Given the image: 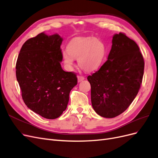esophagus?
Segmentation results:
<instances>
[{
  "instance_id": "34e87169",
  "label": "esophagus",
  "mask_w": 158,
  "mask_h": 158,
  "mask_svg": "<svg viewBox=\"0 0 158 158\" xmlns=\"http://www.w3.org/2000/svg\"><path fill=\"white\" fill-rule=\"evenodd\" d=\"M78 82H82V80H84L85 78H84V77H83V76H78Z\"/></svg>"
}]
</instances>
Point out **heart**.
Returning a JSON list of instances; mask_svg holds the SVG:
<instances>
[{"label":"heart","mask_w":158,"mask_h":158,"mask_svg":"<svg viewBox=\"0 0 158 158\" xmlns=\"http://www.w3.org/2000/svg\"><path fill=\"white\" fill-rule=\"evenodd\" d=\"M107 52L104 43L92 37H74L67 45V49L62 52L64 64L70 69L74 64V59H78V63L86 71L97 70L103 63Z\"/></svg>","instance_id":"obj_1"}]
</instances>
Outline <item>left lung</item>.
Returning <instances> with one entry per match:
<instances>
[{
    "label": "left lung",
    "mask_w": 158,
    "mask_h": 158,
    "mask_svg": "<svg viewBox=\"0 0 158 158\" xmlns=\"http://www.w3.org/2000/svg\"><path fill=\"white\" fill-rule=\"evenodd\" d=\"M144 69V58L136 42L123 33L114 34L107 60L88 76L94 111L105 118L125 111L138 93Z\"/></svg>",
    "instance_id": "left-lung-1"
}]
</instances>
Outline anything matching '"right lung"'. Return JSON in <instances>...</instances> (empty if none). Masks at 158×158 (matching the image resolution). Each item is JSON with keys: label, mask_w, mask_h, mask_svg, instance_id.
Instances as JSON below:
<instances>
[{"label": "right lung", "mask_w": 158, "mask_h": 158, "mask_svg": "<svg viewBox=\"0 0 158 158\" xmlns=\"http://www.w3.org/2000/svg\"><path fill=\"white\" fill-rule=\"evenodd\" d=\"M59 34L44 32L22 45L16 64V74L27 107L41 117L55 119L65 111L71 89L77 84L73 72L63 70Z\"/></svg>", "instance_id": "obj_1"}]
</instances>
